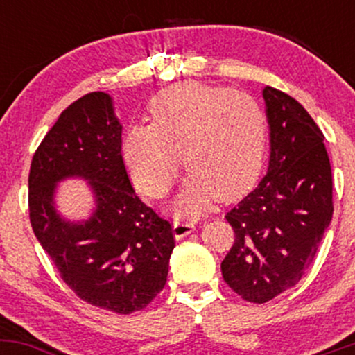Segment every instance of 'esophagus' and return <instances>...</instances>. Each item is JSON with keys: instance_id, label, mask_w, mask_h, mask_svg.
Returning <instances> with one entry per match:
<instances>
[{"instance_id": "esophagus-1", "label": "esophagus", "mask_w": 355, "mask_h": 355, "mask_svg": "<svg viewBox=\"0 0 355 355\" xmlns=\"http://www.w3.org/2000/svg\"><path fill=\"white\" fill-rule=\"evenodd\" d=\"M195 230V223L193 222H185V220H175L173 223V235L175 239L180 240L187 235L191 234Z\"/></svg>"}]
</instances>
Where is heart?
<instances>
[{"label":"heart","mask_w":355,"mask_h":355,"mask_svg":"<svg viewBox=\"0 0 355 355\" xmlns=\"http://www.w3.org/2000/svg\"><path fill=\"white\" fill-rule=\"evenodd\" d=\"M148 112L152 125L130 126L123 138L126 170L141 193L164 197L182 158L190 173L173 203L178 214L197 215L217 197L235 200L254 187L267 118L250 95L187 81L162 89Z\"/></svg>","instance_id":"obj_1"}]
</instances>
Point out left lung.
Listing matches in <instances>:
<instances>
[{"label": "left lung", "instance_id": "8db88e82", "mask_svg": "<svg viewBox=\"0 0 355 355\" xmlns=\"http://www.w3.org/2000/svg\"><path fill=\"white\" fill-rule=\"evenodd\" d=\"M270 158L255 190L225 215L235 232L222 262L227 285L266 304L302 279L332 220V170L324 135L299 101L263 88Z\"/></svg>", "mask_w": 355, "mask_h": 355}]
</instances>
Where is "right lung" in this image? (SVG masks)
Listing matches in <instances>:
<instances>
[{"instance_id": "add662e5", "label": "right lung", "mask_w": 355, "mask_h": 355, "mask_svg": "<svg viewBox=\"0 0 355 355\" xmlns=\"http://www.w3.org/2000/svg\"><path fill=\"white\" fill-rule=\"evenodd\" d=\"M71 176L88 180L96 195V210L81 223L54 209L55 183ZM28 189L36 239L81 300L132 313L160 294L175 247L172 225L130 183L112 96L88 93L61 113L33 155Z\"/></svg>"}]
</instances>
